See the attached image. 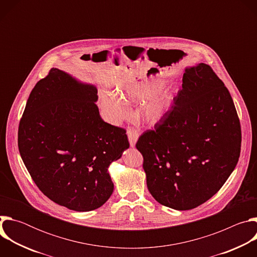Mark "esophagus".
<instances>
[{
    "label": "esophagus",
    "instance_id": "1",
    "mask_svg": "<svg viewBox=\"0 0 257 257\" xmlns=\"http://www.w3.org/2000/svg\"><path fill=\"white\" fill-rule=\"evenodd\" d=\"M127 135H128V139H129V142H130V146L131 148H133V146L135 145L138 137H139V130L134 128V127H128V130H127Z\"/></svg>",
    "mask_w": 257,
    "mask_h": 257
}]
</instances>
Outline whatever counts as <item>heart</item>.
I'll return each mask as SVG.
<instances>
[{
	"label": "heart",
	"mask_w": 257,
	"mask_h": 257,
	"mask_svg": "<svg viewBox=\"0 0 257 257\" xmlns=\"http://www.w3.org/2000/svg\"><path fill=\"white\" fill-rule=\"evenodd\" d=\"M164 81H150L131 84L121 89V98L113 92H103L100 104L108 118L114 122L121 121L127 116L126 103H143L140 109L141 119L148 124H156L169 108L173 92L169 89L158 91Z\"/></svg>",
	"instance_id": "1"
}]
</instances>
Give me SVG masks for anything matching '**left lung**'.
Listing matches in <instances>:
<instances>
[{
    "label": "left lung",
    "mask_w": 257,
    "mask_h": 257,
    "mask_svg": "<svg viewBox=\"0 0 257 257\" xmlns=\"http://www.w3.org/2000/svg\"><path fill=\"white\" fill-rule=\"evenodd\" d=\"M182 89L136 142L146 184L161 204L188 210L211 198L234 171L241 126L232 96L209 65L187 68Z\"/></svg>",
    "instance_id": "8db88e82"
}]
</instances>
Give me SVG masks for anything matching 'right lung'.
Segmentation results:
<instances>
[{"instance_id": "add662e5", "label": "right lung", "mask_w": 257, "mask_h": 257, "mask_svg": "<svg viewBox=\"0 0 257 257\" xmlns=\"http://www.w3.org/2000/svg\"><path fill=\"white\" fill-rule=\"evenodd\" d=\"M97 90L52 68L35 84L18 128L21 159L39 189L76 211L100 207L114 184L107 168L129 148L126 130L99 116Z\"/></svg>"}]
</instances>
